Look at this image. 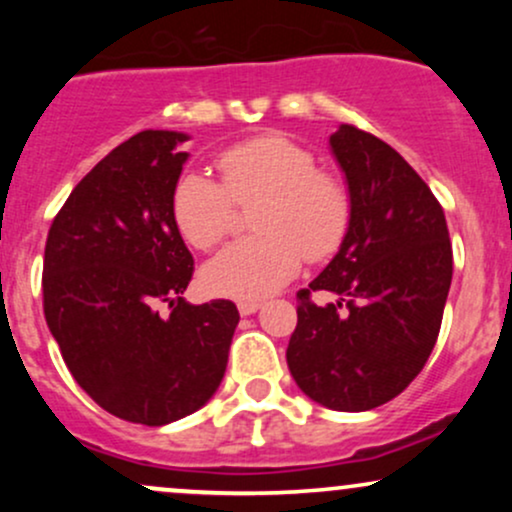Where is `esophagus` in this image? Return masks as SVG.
Returning a JSON list of instances; mask_svg holds the SVG:
<instances>
[{"instance_id": "1", "label": "esophagus", "mask_w": 512, "mask_h": 512, "mask_svg": "<svg viewBox=\"0 0 512 512\" xmlns=\"http://www.w3.org/2000/svg\"><path fill=\"white\" fill-rule=\"evenodd\" d=\"M260 301H257V298H240L238 301V310H240V315H252V313H257V310H260Z\"/></svg>"}]
</instances>
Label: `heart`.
I'll return each instance as SVG.
<instances>
[{"instance_id":"b5f03b06","label":"heart","mask_w":512,"mask_h":512,"mask_svg":"<svg viewBox=\"0 0 512 512\" xmlns=\"http://www.w3.org/2000/svg\"><path fill=\"white\" fill-rule=\"evenodd\" d=\"M221 182L202 170H185L173 185L170 211L182 238L197 250H214L233 226V202L260 197L252 226L257 236L233 243L204 269L214 293L255 298L279 289L303 257L325 260L344 243L351 226V197L315 156L279 134L245 139L216 156Z\"/></svg>"}]
</instances>
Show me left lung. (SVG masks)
I'll return each mask as SVG.
<instances>
[{
    "label": "left lung",
    "mask_w": 512,
    "mask_h": 512,
    "mask_svg": "<svg viewBox=\"0 0 512 512\" xmlns=\"http://www.w3.org/2000/svg\"><path fill=\"white\" fill-rule=\"evenodd\" d=\"M351 197V226L334 260L298 291L286 363L313 402L368 411L390 402L426 366L452 281L443 207L383 139L354 125L330 137ZM330 290L337 304L309 293Z\"/></svg>",
    "instance_id": "1"
}]
</instances>
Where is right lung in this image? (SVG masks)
Listing matches in <instances>:
<instances>
[{
  "label": "right lung",
  "mask_w": 512,
  "mask_h": 512,
  "mask_svg": "<svg viewBox=\"0 0 512 512\" xmlns=\"http://www.w3.org/2000/svg\"><path fill=\"white\" fill-rule=\"evenodd\" d=\"M187 134L144 129L74 187L52 221L43 310L69 373L98 407L144 426L219 390L240 320L231 301L182 298L195 260L170 211Z\"/></svg>",
  "instance_id": "right-lung-1"
}]
</instances>
